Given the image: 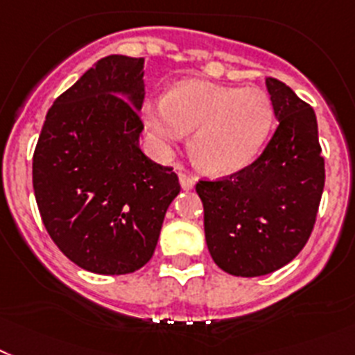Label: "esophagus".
<instances>
[{
    "label": "esophagus",
    "instance_id": "1",
    "mask_svg": "<svg viewBox=\"0 0 355 355\" xmlns=\"http://www.w3.org/2000/svg\"><path fill=\"white\" fill-rule=\"evenodd\" d=\"M178 178H180V186H182V189H186V191H189V189L195 187V178H193L191 175L180 171L178 173Z\"/></svg>",
    "mask_w": 355,
    "mask_h": 355
}]
</instances>
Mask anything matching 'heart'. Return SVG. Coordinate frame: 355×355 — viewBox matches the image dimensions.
Returning a JSON list of instances; mask_svg holds the SVG:
<instances>
[{
  "instance_id": "b5f03b06",
  "label": "heart",
  "mask_w": 355,
  "mask_h": 355,
  "mask_svg": "<svg viewBox=\"0 0 355 355\" xmlns=\"http://www.w3.org/2000/svg\"><path fill=\"white\" fill-rule=\"evenodd\" d=\"M146 130L159 155L191 133L193 159L211 175H233L260 153L274 122V104L261 88L205 81L177 83L162 101L142 106Z\"/></svg>"
}]
</instances>
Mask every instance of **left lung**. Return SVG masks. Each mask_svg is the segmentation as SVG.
<instances>
[{"instance_id":"8db88e82","label":"left lung","mask_w":355,"mask_h":355,"mask_svg":"<svg viewBox=\"0 0 355 355\" xmlns=\"http://www.w3.org/2000/svg\"><path fill=\"white\" fill-rule=\"evenodd\" d=\"M278 128L263 153L218 180H200L211 258L233 276L252 278L293 261L311 236L324 187L314 110L285 83L267 77Z\"/></svg>"}]
</instances>
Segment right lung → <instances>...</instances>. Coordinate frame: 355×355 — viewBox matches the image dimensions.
<instances>
[{"instance_id":"obj_1","label":"right lung","mask_w":355,"mask_h":355,"mask_svg":"<svg viewBox=\"0 0 355 355\" xmlns=\"http://www.w3.org/2000/svg\"><path fill=\"white\" fill-rule=\"evenodd\" d=\"M144 59L108 55L53 101L32 160L41 220L81 269L130 274L151 260L177 173L142 153Z\"/></svg>"}]
</instances>
